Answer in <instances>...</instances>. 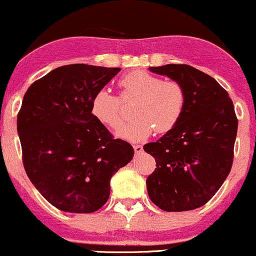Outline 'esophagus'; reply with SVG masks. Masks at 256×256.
<instances>
[{
  "label": "esophagus",
  "mask_w": 256,
  "mask_h": 256,
  "mask_svg": "<svg viewBox=\"0 0 256 256\" xmlns=\"http://www.w3.org/2000/svg\"><path fill=\"white\" fill-rule=\"evenodd\" d=\"M134 152H140L143 150V146H134Z\"/></svg>",
  "instance_id": "obj_1"
}]
</instances>
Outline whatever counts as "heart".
<instances>
[{
  "label": "heart",
  "instance_id": "1",
  "mask_svg": "<svg viewBox=\"0 0 256 256\" xmlns=\"http://www.w3.org/2000/svg\"><path fill=\"white\" fill-rule=\"evenodd\" d=\"M122 100L136 98L134 119L119 126L120 101L110 90L100 89L90 101V112L98 122L116 128V137L131 142L146 140L152 131L167 132L177 125L185 108V91L178 82L162 80L146 71H134L119 80Z\"/></svg>",
  "mask_w": 256,
  "mask_h": 256
}]
</instances>
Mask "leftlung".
<instances>
[{
	"label": "left lung",
	"instance_id": "left-lung-1",
	"mask_svg": "<svg viewBox=\"0 0 256 256\" xmlns=\"http://www.w3.org/2000/svg\"><path fill=\"white\" fill-rule=\"evenodd\" d=\"M149 71L178 82L185 91L183 116L144 152L156 168L146 178L149 198L166 212H185L207 204L231 171L237 134L234 107L216 79L188 64Z\"/></svg>",
	"mask_w": 256,
	"mask_h": 256
}]
</instances>
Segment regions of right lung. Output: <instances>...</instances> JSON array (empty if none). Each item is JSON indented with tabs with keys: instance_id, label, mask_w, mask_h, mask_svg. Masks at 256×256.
<instances>
[{
	"instance_id": "1",
	"label": "right lung",
	"mask_w": 256,
	"mask_h": 256,
	"mask_svg": "<svg viewBox=\"0 0 256 256\" xmlns=\"http://www.w3.org/2000/svg\"><path fill=\"white\" fill-rule=\"evenodd\" d=\"M122 68L74 64L52 70L26 91L16 128L31 183L49 204L92 213L107 202L110 178L134 158L91 116L94 94Z\"/></svg>"
}]
</instances>
